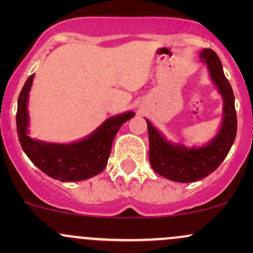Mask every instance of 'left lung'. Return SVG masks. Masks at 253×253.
<instances>
[{
    "mask_svg": "<svg viewBox=\"0 0 253 253\" xmlns=\"http://www.w3.org/2000/svg\"><path fill=\"white\" fill-rule=\"evenodd\" d=\"M200 60L207 65L211 78L223 98V118L217 134L202 147H185L168 141L149 120V158L158 175L179 183L195 182L215 171L228 155L237 135V113L233 90L222 70L217 54L211 48L200 53Z\"/></svg>",
    "mask_w": 253,
    "mask_h": 253,
    "instance_id": "obj_1",
    "label": "left lung"
}]
</instances>
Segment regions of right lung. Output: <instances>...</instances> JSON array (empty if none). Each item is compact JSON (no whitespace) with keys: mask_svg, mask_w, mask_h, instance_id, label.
I'll use <instances>...</instances> for the list:
<instances>
[{"mask_svg":"<svg viewBox=\"0 0 253 253\" xmlns=\"http://www.w3.org/2000/svg\"><path fill=\"white\" fill-rule=\"evenodd\" d=\"M34 75L26 81L19 95L16 128L22 150L42 172L62 182H78L96 176L107 167L112 144L121 125L134 117L127 112L107 119L91 134L72 144H53L28 135V94Z\"/></svg>","mask_w":253,"mask_h":253,"instance_id":"add662e5","label":"right lung"}]
</instances>
